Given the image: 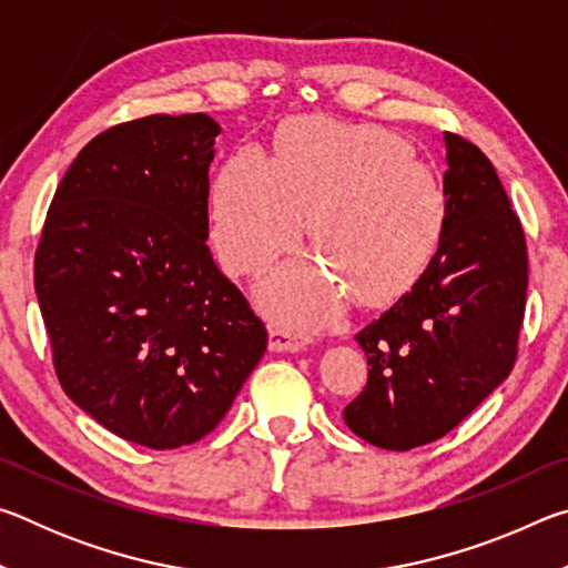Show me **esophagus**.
Listing matches in <instances>:
<instances>
[{
	"label": "esophagus",
	"instance_id": "1",
	"mask_svg": "<svg viewBox=\"0 0 568 568\" xmlns=\"http://www.w3.org/2000/svg\"><path fill=\"white\" fill-rule=\"evenodd\" d=\"M311 343V338L303 333H295V331H287V328H271V351L273 353H297L303 351L305 345Z\"/></svg>",
	"mask_w": 568,
	"mask_h": 568
}]
</instances>
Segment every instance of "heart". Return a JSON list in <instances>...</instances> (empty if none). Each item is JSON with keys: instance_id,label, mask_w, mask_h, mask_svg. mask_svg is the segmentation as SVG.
Here are the masks:
<instances>
[{"instance_id": "heart-1", "label": "heart", "mask_w": 568, "mask_h": 568, "mask_svg": "<svg viewBox=\"0 0 568 568\" xmlns=\"http://www.w3.org/2000/svg\"><path fill=\"white\" fill-rule=\"evenodd\" d=\"M438 172L371 122L293 120L273 160L257 148L230 155L210 195V235L230 275H257L297 245L311 217L321 255H301L257 287L263 311L291 328L341 318L396 295L426 271L446 230Z\"/></svg>"}]
</instances>
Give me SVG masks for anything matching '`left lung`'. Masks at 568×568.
<instances>
[{"label": "left lung", "mask_w": 568, "mask_h": 568, "mask_svg": "<svg viewBox=\"0 0 568 568\" xmlns=\"http://www.w3.org/2000/svg\"><path fill=\"white\" fill-rule=\"evenodd\" d=\"M446 230L408 293L355 335L368 383L343 410L355 436L410 450L446 436L508 378L528 263L521 223L484 152L444 132Z\"/></svg>", "instance_id": "1"}]
</instances>
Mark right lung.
Listing matches in <instances>:
<instances>
[{
    "instance_id": "obj_1",
    "label": "right lung",
    "mask_w": 568,
    "mask_h": 568,
    "mask_svg": "<svg viewBox=\"0 0 568 568\" xmlns=\"http://www.w3.org/2000/svg\"><path fill=\"white\" fill-rule=\"evenodd\" d=\"M217 134L203 112L98 134L64 172L34 257L64 393L155 450L207 436L267 348L207 247Z\"/></svg>"
}]
</instances>
